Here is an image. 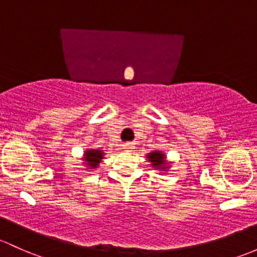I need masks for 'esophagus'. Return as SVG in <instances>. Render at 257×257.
Here are the masks:
<instances>
[{
  "label": "esophagus",
  "mask_w": 257,
  "mask_h": 257,
  "mask_svg": "<svg viewBox=\"0 0 257 257\" xmlns=\"http://www.w3.org/2000/svg\"><path fill=\"white\" fill-rule=\"evenodd\" d=\"M123 149L125 151H132L134 149V145L132 143H125V144H123Z\"/></svg>",
  "instance_id": "obj_1"
}]
</instances>
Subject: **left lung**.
Wrapping results in <instances>:
<instances>
[{
	"instance_id": "left-lung-1",
	"label": "left lung",
	"mask_w": 257,
	"mask_h": 257,
	"mask_svg": "<svg viewBox=\"0 0 257 257\" xmlns=\"http://www.w3.org/2000/svg\"><path fill=\"white\" fill-rule=\"evenodd\" d=\"M148 158H149V161L150 163H153L154 166H161V165L165 163V160H164L165 158H164L163 154L156 153V151L149 154V156H148ZM160 169H165V167H160Z\"/></svg>"
}]
</instances>
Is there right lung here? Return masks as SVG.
Here are the masks:
<instances>
[{"instance_id":"obj_1","label":"right lung","mask_w":257,"mask_h":257,"mask_svg":"<svg viewBox=\"0 0 257 257\" xmlns=\"http://www.w3.org/2000/svg\"><path fill=\"white\" fill-rule=\"evenodd\" d=\"M102 153L99 150H88L85 155L86 163L90 165L92 169L97 167V165L101 163Z\"/></svg>"}]
</instances>
